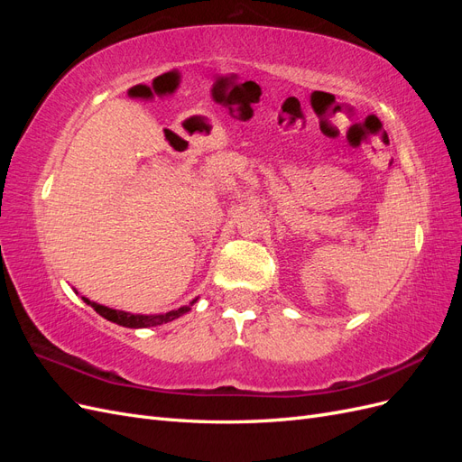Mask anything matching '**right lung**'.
I'll return each mask as SVG.
<instances>
[{
  "label": "right lung",
  "mask_w": 462,
  "mask_h": 462,
  "mask_svg": "<svg viewBox=\"0 0 462 462\" xmlns=\"http://www.w3.org/2000/svg\"><path fill=\"white\" fill-rule=\"evenodd\" d=\"M77 292V291H75ZM79 295V292H77ZM82 300H85L88 306H92V309L100 314L102 318L114 321V324L117 326H123V328H133V329H138V328H152V326H162V324H167V321H173L177 318H180L183 314L190 312L192 304L199 300V297L190 300L189 304L180 306V309L177 310H170L165 314H131V312H123V310H116V309H107V306L104 304H97L94 300H88L87 297H80Z\"/></svg>",
  "instance_id": "add662e5"
}]
</instances>
